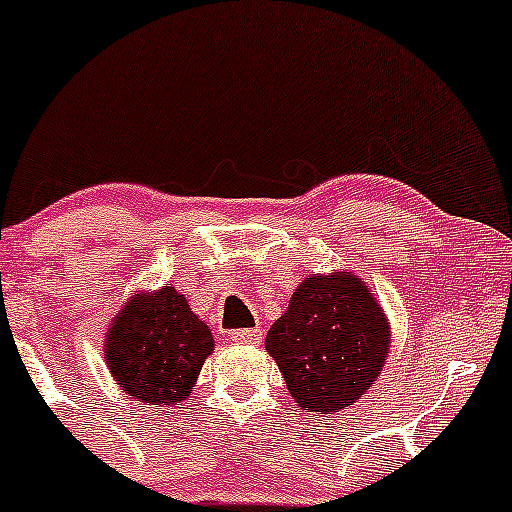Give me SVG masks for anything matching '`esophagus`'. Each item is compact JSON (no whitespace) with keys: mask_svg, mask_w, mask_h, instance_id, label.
I'll use <instances>...</instances> for the list:
<instances>
[{"mask_svg":"<svg viewBox=\"0 0 512 512\" xmlns=\"http://www.w3.org/2000/svg\"><path fill=\"white\" fill-rule=\"evenodd\" d=\"M229 337L234 342H241V345H254V342L261 340V333L251 328H241V330H231Z\"/></svg>","mask_w":512,"mask_h":512,"instance_id":"34e87169","label":"esophagus"}]
</instances>
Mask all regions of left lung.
Returning <instances> with one entry per match:
<instances>
[{
  "instance_id": "1",
  "label": "left lung",
  "mask_w": 512,
  "mask_h": 512,
  "mask_svg": "<svg viewBox=\"0 0 512 512\" xmlns=\"http://www.w3.org/2000/svg\"><path fill=\"white\" fill-rule=\"evenodd\" d=\"M298 407L337 412L374 384L389 350V325L377 300L350 273L310 276L266 335Z\"/></svg>"
}]
</instances>
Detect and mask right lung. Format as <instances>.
<instances>
[{"label": "right lung", "instance_id": "add662e5", "mask_svg": "<svg viewBox=\"0 0 512 512\" xmlns=\"http://www.w3.org/2000/svg\"><path fill=\"white\" fill-rule=\"evenodd\" d=\"M212 347L207 325L167 283L125 305L105 340V360L135 402L175 407L192 394Z\"/></svg>", "mask_w": 512, "mask_h": 512}]
</instances>
